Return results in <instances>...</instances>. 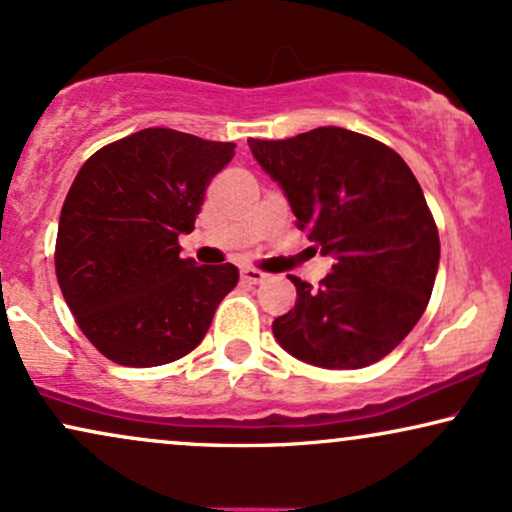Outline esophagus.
Here are the masks:
<instances>
[{
	"instance_id": "obj_1",
	"label": "esophagus",
	"mask_w": 512,
	"mask_h": 512,
	"mask_svg": "<svg viewBox=\"0 0 512 512\" xmlns=\"http://www.w3.org/2000/svg\"><path fill=\"white\" fill-rule=\"evenodd\" d=\"M266 277L268 275L258 268H242V280L249 282V285H258V282H263Z\"/></svg>"
}]
</instances>
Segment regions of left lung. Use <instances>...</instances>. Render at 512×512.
<instances>
[{"label": "left lung", "mask_w": 512, "mask_h": 512, "mask_svg": "<svg viewBox=\"0 0 512 512\" xmlns=\"http://www.w3.org/2000/svg\"><path fill=\"white\" fill-rule=\"evenodd\" d=\"M249 147L299 230L334 258L318 289L289 275L296 304L275 318V339L318 368L377 363L422 318L437 277L439 232L420 182L387 144L334 125Z\"/></svg>", "instance_id": "obj_1"}]
</instances>
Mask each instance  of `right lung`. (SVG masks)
<instances>
[{"instance_id": "obj_1", "label": "right lung", "mask_w": 512, "mask_h": 512, "mask_svg": "<svg viewBox=\"0 0 512 512\" xmlns=\"http://www.w3.org/2000/svg\"><path fill=\"white\" fill-rule=\"evenodd\" d=\"M232 156V142L147 128L78 170L61 208L56 280L82 334L109 361L154 368L187 356L235 289L232 263L197 266L178 244Z\"/></svg>"}]
</instances>
